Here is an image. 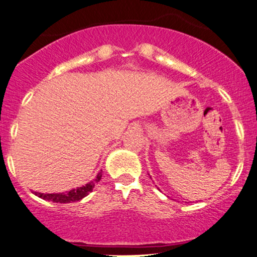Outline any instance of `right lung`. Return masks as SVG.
<instances>
[{
  "label": "right lung",
  "instance_id": "1",
  "mask_svg": "<svg viewBox=\"0 0 257 257\" xmlns=\"http://www.w3.org/2000/svg\"><path fill=\"white\" fill-rule=\"evenodd\" d=\"M101 179V173H98L95 181L88 183L85 186H81V188L73 189L71 191L62 192V194H39V192H34V194L38 196V197L42 199H47V201L55 202V203H71V202H76L86 197L89 192L92 191L93 188H94L95 182H99Z\"/></svg>",
  "mask_w": 257,
  "mask_h": 257
}]
</instances>
